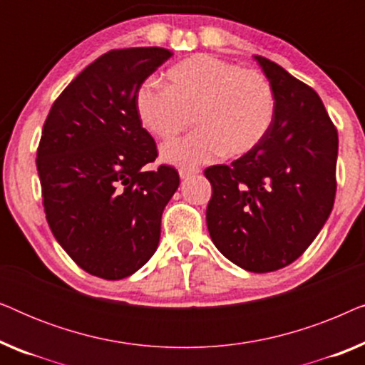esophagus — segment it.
<instances>
[{
    "label": "esophagus",
    "instance_id": "34e87169",
    "mask_svg": "<svg viewBox=\"0 0 365 365\" xmlns=\"http://www.w3.org/2000/svg\"><path fill=\"white\" fill-rule=\"evenodd\" d=\"M199 173H201V169L199 168H181L179 169V178L189 179L191 176H194V174H199Z\"/></svg>",
    "mask_w": 365,
    "mask_h": 365
}]
</instances>
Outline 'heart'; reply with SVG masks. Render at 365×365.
<instances>
[{"label": "heart", "mask_w": 365, "mask_h": 365, "mask_svg": "<svg viewBox=\"0 0 365 365\" xmlns=\"http://www.w3.org/2000/svg\"><path fill=\"white\" fill-rule=\"evenodd\" d=\"M136 114L154 138L173 139L189 124L196 131L161 149L164 161L199 164L219 154L241 158L266 138L276 114L269 79L254 69L194 54L164 74V89L144 84L136 94Z\"/></svg>", "instance_id": "b5f03b06"}]
</instances>
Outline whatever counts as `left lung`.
<instances>
[{
  "label": "left lung",
  "mask_w": 365,
  "mask_h": 365,
  "mask_svg": "<svg viewBox=\"0 0 365 365\" xmlns=\"http://www.w3.org/2000/svg\"><path fill=\"white\" fill-rule=\"evenodd\" d=\"M254 59L276 96L272 126L231 166L204 171L212 186L206 221L229 261L272 272L311 246L332 211L339 138L312 88L266 58Z\"/></svg>",
  "instance_id": "left-lung-1"
}]
</instances>
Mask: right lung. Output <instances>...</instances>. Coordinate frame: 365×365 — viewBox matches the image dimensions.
I'll return each instance as SVG.
<instances>
[{
	"label": "right lung",
	"mask_w": 365,
	"mask_h": 365,
	"mask_svg": "<svg viewBox=\"0 0 365 365\" xmlns=\"http://www.w3.org/2000/svg\"><path fill=\"white\" fill-rule=\"evenodd\" d=\"M173 56L164 48L103 54L59 94L43 126L36 168L49 227L93 276H131L156 252L164 207L179 187L171 166L148 171L156 143L136 94Z\"/></svg>",
	"instance_id": "add662e5"
}]
</instances>
